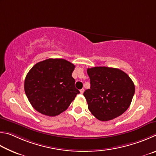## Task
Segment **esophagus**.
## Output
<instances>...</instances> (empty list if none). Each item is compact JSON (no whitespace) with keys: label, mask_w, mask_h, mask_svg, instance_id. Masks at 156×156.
<instances>
[{"label":"esophagus","mask_w":156,"mask_h":156,"mask_svg":"<svg viewBox=\"0 0 156 156\" xmlns=\"http://www.w3.org/2000/svg\"><path fill=\"white\" fill-rule=\"evenodd\" d=\"M83 92H84V89H83V88L81 89V90H80V93H81V94H83Z\"/></svg>","instance_id":"obj_1"}]
</instances>
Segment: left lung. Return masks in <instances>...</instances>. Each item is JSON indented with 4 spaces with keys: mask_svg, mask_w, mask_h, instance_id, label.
I'll return each mask as SVG.
<instances>
[{
    "mask_svg": "<svg viewBox=\"0 0 156 156\" xmlns=\"http://www.w3.org/2000/svg\"><path fill=\"white\" fill-rule=\"evenodd\" d=\"M90 88L83 95L90 112L101 121L116 118L126 111L135 92L134 83L123 71L97 66L87 69Z\"/></svg>",
    "mask_w": 156,
    "mask_h": 156,
    "instance_id": "left-lung-1",
    "label": "left lung"
}]
</instances>
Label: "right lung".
Returning a JSON list of instances; mask_svg holds the SVG:
<instances>
[{
  "label": "right lung",
  "mask_w": 156,
  "mask_h": 156,
  "mask_svg": "<svg viewBox=\"0 0 156 156\" xmlns=\"http://www.w3.org/2000/svg\"><path fill=\"white\" fill-rule=\"evenodd\" d=\"M75 65L64 59H47L35 64L24 80V91L35 110L55 116L65 111L80 92L72 76Z\"/></svg>",
  "instance_id": "right-lung-1"
}]
</instances>
